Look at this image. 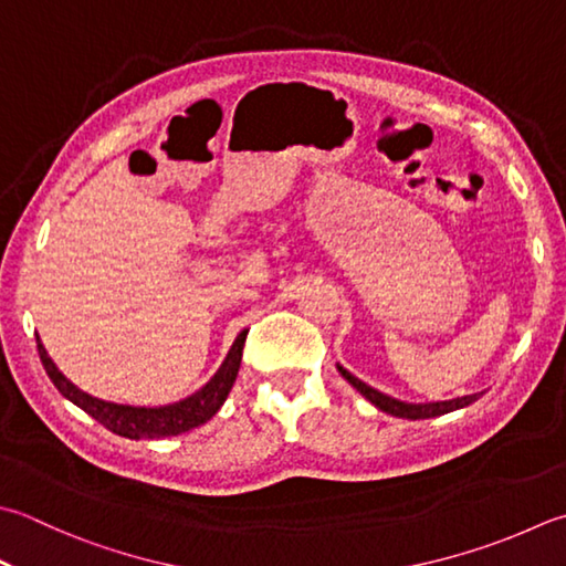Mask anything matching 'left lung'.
I'll list each match as a JSON object with an SVG mask.
<instances>
[{
    "instance_id": "left-lung-1",
    "label": "left lung",
    "mask_w": 566,
    "mask_h": 566,
    "mask_svg": "<svg viewBox=\"0 0 566 566\" xmlns=\"http://www.w3.org/2000/svg\"><path fill=\"white\" fill-rule=\"evenodd\" d=\"M338 373L346 378L356 390L365 397V400H370L375 407L382 409V412L392 415V417H402V419H429V417H441L447 412H453V409H461V407H469L471 402L479 400L483 392H475V395H467V397H457V400H447V402H429V405H409V402H400L395 400V397H387L378 390H373L370 385H365L363 380H358L356 375H350L346 368H340L338 365Z\"/></svg>"
}]
</instances>
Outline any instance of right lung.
Segmentation results:
<instances>
[{
  "instance_id": "add662e5",
  "label": "right lung",
  "mask_w": 566,
  "mask_h": 566,
  "mask_svg": "<svg viewBox=\"0 0 566 566\" xmlns=\"http://www.w3.org/2000/svg\"><path fill=\"white\" fill-rule=\"evenodd\" d=\"M245 338H248V328L235 338L228 358L223 360V365H220L213 378L201 387V390L191 397H186L181 402L166 405V407H129V405L97 400V397L77 390V387L65 378L59 368H55V363L49 358L41 338H36V346H39L43 368H46L51 382L59 387V392L63 397H69V400L81 407L83 412L97 419L105 429L127 439H164V437L184 434V431H191L196 427L206 424L208 419L223 407L228 392L232 390V382L238 378Z\"/></svg>"
}]
</instances>
